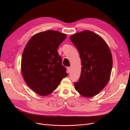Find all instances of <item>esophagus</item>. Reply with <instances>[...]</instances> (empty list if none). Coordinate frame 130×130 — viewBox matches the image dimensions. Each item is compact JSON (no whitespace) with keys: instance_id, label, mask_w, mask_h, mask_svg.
<instances>
[{"instance_id":"esophagus-1","label":"esophagus","mask_w":130,"mask_h":130,"mask_svg":"<svg viewBox=\"0 0 130 130\" xmlns=\"http://www.w3.org/2000/svg\"><path fill=\"white\" fill-rule=\"evenodd\" d=\"M71 69V67H67V71L68 73H70V72Z\"/></svg>"}]
</instances>
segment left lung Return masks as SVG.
I'll list each match as a JSON object with an SVG mask.
<instances>
[{
	"instance_id": "obj_1",
	"label": "left lung",
	"mask_w": 130,
	"mask_h": 130,
	"mask_svg": "<svg viewBox=\"0 0 130 130\" xmlns=\"http://www.w3.org/2000/svg\"><path fill=\"white\" fill-rule=\"evenodd\" d=\"M70 39L79 53L80 76L74 87L81 95L91 98L99 94L110 79L113 65L112 53L105 41L97 34L84 30Z\"/></svg>"
}]
</instances>
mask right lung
Here are the masks:
<instances>
[{"mask_svg": "<svg viewBox=\"0 0 130 130\" xmlns=\"http://www.w3.org/2000/svg\"><path fill=\"white\" fill-rule=\"evenodd\" d=\"M65 34L48 30L33 35L23 53L21 71L26 83L41 96L55 90L68 74L57 52Z\"/></svg>", "mask_w": 130, "mask_h": 130, "instance_id": "add662e5", "label": "right lung"}]
</instances>
